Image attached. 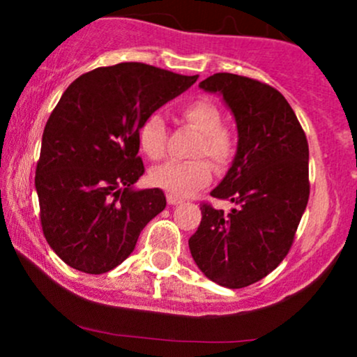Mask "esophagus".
Returning <instances> with one entry per match:
<instances>
[{"label":"esophagus","instance_id":"esophagus-1","mask_svg":"<svg viewBox=\"0 0 357 357\" xmlns=\"http://www.w3.org/2000/svg\"><path fill=\"white\" fill-rule=\"evenodd\" d=\"M183 202V199H179L178 195H172V193H169L167 195V204L169 205H178V204H181Z\"/></svg>","mask_w":357,"mask_h":357}]
</instances>
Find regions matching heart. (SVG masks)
Returning a JSON list of instances; mask_svg holds the SVG:
<instances>
[{"label":"heart","mask_w":357,"mask_h":357,"mask_svg":"<svg viewBox=\"0 0 357 357\" xmlns=\"http://www.w3.org/2000/svg\"><path fill=\"white\" fill-rule=\"evenodd\" d=\"M183 121L199 132L192 155L193 160H171L157 165L150 171L152 185L162 190L186 197L204 188L214 178V167L208 157L219 169H226L231 164L236 152L235 135L228 128L221 126L222 114L211 100L199 98L185 103L179 110ZM138 143L146 157L158 160L167 152V128L162 115L150 114L142 121L138 128Z\"/></svg>","instance_id":"heart-1"}]
</instances>
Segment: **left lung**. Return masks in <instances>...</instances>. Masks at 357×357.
Returning <instances> with one entry per match:
<instances>
[{"instance_id": "left-lung-1", "label": "left lung", "mask_w": 357, "mask_h": 357, "mask_svg": "<svg viewBox=\"0 0 357 357\" xmlns=\"http://www.w3.org/2000/svg\"><path fill=\"white\" fill-rule=\"evenodd\" d=\"M233 112L238 145L212 197L231 212L202 204L188 240L199 269L218 285L243 289L268 276L289 254L309 200V146L285 96L266 82L219 72L200 82Z\"/></svg>"}]
</instances>
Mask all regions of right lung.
I'll use <instances>...</instances> for the list:
<instances>
[{"mask_svg":"<svg viewBox=\"0 0 357 357\" xmlns=\"http://www.w3.org/2000/svg\"><path fill=\"white\" fill-rule=\"evenodd\" d=\"M197 79L126 62L86 72L66 89L43 132L36 192L46 242L70 268L114 269L164 211L162 190L132 188L145 172L138 128Z\"/></svg>","mask_w":357,"mask_h":357,"instance_id":"right-lung-1","label":"right lung"}]
</instances>
